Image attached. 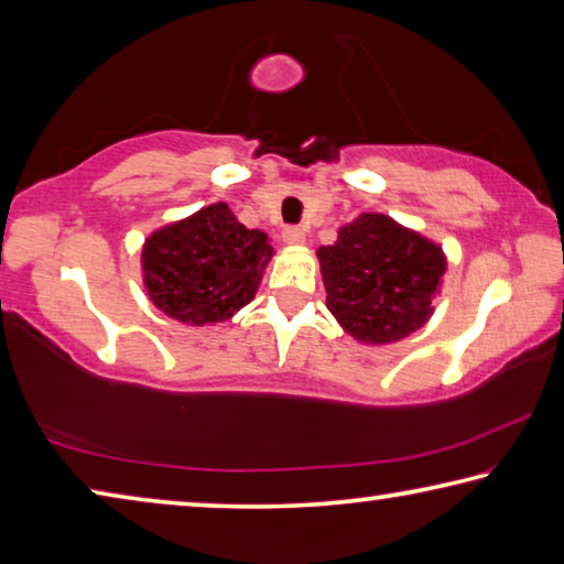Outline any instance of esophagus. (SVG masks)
I'll return each mask as SVG.
<instances>
[{
    "mask_svg": "<svg viewBox=\"0 0 564 564\" xmlns=\"http://www.w3.org/2000/svg\"><path fill=\"white\" fill-rule=\"evenodd\" d=\"M281 236H283V241H285V243H293V246L305 241V231H303L301 226H285Z\"/></svg>",
    "mask_w": 564,
    "mask_h": 564,
    "instance_id": "1",
    "label": "esophagus"
}]
</instances>
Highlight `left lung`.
Instances as JSON below:
<instances>
[{
	"instance_id": "left-lung-1",
	"label": "left lung",
	"mask_w": 564,
	"mask_h": 564,
	"mask_svg": "<svg viewBox=\"0 0 564 564\" xmlns=\"http://www.w3.org/2000/svg\"><path fill=\"white\" fill-rule=\"evenodd\" d=\"M328 311L350 336L390 343L431 316L443 251L383 214H362L318 251Z\"/></svg>"
}]
</instances>
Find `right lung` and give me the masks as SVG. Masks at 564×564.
<instances>
[{
    "label": "right lung",
    "mask_w": 564,
    "mask_h": 564,
    "mask_svg": "<svg viewBox=\"0 0 564 564\" xmlns=\"http://www.w3.org/2000/svg\"><path fill=\"white\" fill-rule=\"evenodd\" d=\"M271 256L269 236L248 231L231 208L214 204L149 238L147 289L171 318L191 326L226 321L253 299Z\"/></svg>",
    "instance_id": "right-lung-1"
}]
</instances>
